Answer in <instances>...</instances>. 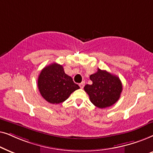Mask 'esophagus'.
I'll return each instance as SVG.
<instances>
[{"label":"esophagus","mask_w":153,"mask_h":153,"mask_svg":"<svg viewBox=\"0 0 153 153\" xmlns=\"http://www.w3.org/2000/svg\"><path fill=\"white\" fill-rule=\"evenodd\" d=\"M79 86H80L81 89H82L85 86V82H82L81 83H80V84H79Z\"/></svg>","instance_id":"esophagus-1"}]
</instances>
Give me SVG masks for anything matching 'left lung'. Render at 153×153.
<instances>
[{
    "label": "left lung",
    "instance_id": "obj_1",
    "mask_svg": "<svg viewBox=\"0 0 153 153\" xmlns=\"http://www.w3.org/2000/svg\"><path fill=\"white\" fill-rule=\"evenodd\" d=\"M89 78L92 84L86 85L84 89L94 105L105 108L117 102L123 91V85L117 76L98 68Z\"/></svg>",
    "mask_w": 153,
    "mask_h": 153
}]
</instances>
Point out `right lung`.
<instances>
[{"instance_id": "right-lung-1", "label": "right lung", "mask_w": 153, "mask_h": 153, "mask_svg": "<svg viewBox=\"0 0 153 153\" xmlns=\"http://www.w3.org/2000/svg\"><path fill=\"white\" fill-rule=\"evenodd\" d=\"M38 86L42 97L52 104L64 102L71 93L80 88L72 78L65 73L62 65L56 63L42 69L38 76Z\"/></svg>"}]
</instances>
